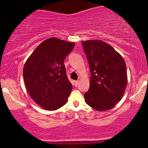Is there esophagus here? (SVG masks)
Here are the masks:
<instances>
[{
	"instance_id": "1",
	"label": "esophagus",
	"mask_w": 148,
	"mask_h": 148,
	"mask_svg": "<svg viewBox=\"0 0 148 148\" xmlns=\"http://www.w3.org/2000/svg\"><path fill=\"white\" fill-rule=\"evenodd\" d=\"M79 81H74V86H78V85H79Z\"/></svg>"
}]
</instances>
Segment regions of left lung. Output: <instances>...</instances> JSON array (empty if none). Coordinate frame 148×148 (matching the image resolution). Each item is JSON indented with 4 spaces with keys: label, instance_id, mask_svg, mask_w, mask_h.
I'll list each match as a JSON object with an SVG mask.
<instances>
[{
    "label": "left lung",
    "instance_id": "1",
    "mask_svg": "<svg viewBox=\"0 0 148 148\" xmlns=\"http://www.w3.org/2000/svg\"><path fill=\"white\" fill-rule=\"evenodd\" d=\"M90 69L89 90L84 94L88 105L98 111L111 109L123 98L127 85L123 57L106 42H81Z\"/></svg>",
    "mask_w": 148,
    "mask_h": 148
}]
</instances>
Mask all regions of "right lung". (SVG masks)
<instances>
[{"label":"right lung","instance_id":"add662e5","mask_svg":"<svg viewBox=\"0 0 148 148\" xmlns=\"http://www.w3.org/2000/svg\"><path fill=\"white\" fill-rule=\"evenodd\" d=\"M75 43L56 37L42 42L25 61L23 76L30 97L47 111L67 103L72 85L66 75L64 60Z\"/></svg>","mask_w":148,"mask_h":148}]
</instances>
